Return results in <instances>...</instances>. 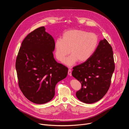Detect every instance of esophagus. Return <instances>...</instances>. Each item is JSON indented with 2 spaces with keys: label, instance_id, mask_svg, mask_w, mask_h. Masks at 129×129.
Returning <instances> with one entry per match:
<instances>
[{
  "label": "esophagus",
  "instance_id": "obj_1",
  "mask_svg": "<svg viewBox=\"0 0 129 129\" xmlns=\"http://www.w3.org/2000/svg\"><path fill=\"white\" fill-rule=\"evenodd\" d=\"M68 74L69 76H72V72H71V70L70 69H68Z\"/></svg>",
  "mask_w": 129,
  "mask_h": 129
}]
</instances>
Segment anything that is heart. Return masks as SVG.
I'll use <instances>...</instances> for the list:
<instances>
[{
	"label": "heart",
	"instance_id": "heart-1",
	"mask_svg": "<svg viewBox=\"0 0 129 129\" xmlns=\"http://www.w3.org/2000/svg\"><path fill=\"white\" fill-rule=\"evenodd\" d=\"M98 43V37L94 33L82 29L69 30L63 34L62 39L55 41V56L62 62L70 52L71 54L64 61L65 65L71 66L78 61L83 63L92 56Z\"/></svg>",
	"mask_w": 129,
	"mask_h": 129
}]
</instances>
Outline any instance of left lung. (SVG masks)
<instances>
[{"label": "left lung", "mask_w": 129, "mask_h": 129, "mask_svg": "<svg viewBox=\"0 0 129 129\" xmlns=\"http://www.w3.org/2000/svg\"><path fill=\"white\" fill-rule=\"evenodd\" d=\"M114 69L112 47L105 39L101 40L89 60L73 67L72 76L82 85L77 98L86 104L102 99L109 90Z\"/></svg>", "instance_id": "8db88e82"}]
</instances>
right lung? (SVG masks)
I'll return each instance as SVG.
<instances>
[{
	"label": "right lung",
	"instance_id": "right-lung-1",
	"mask_svg": "<svg viewBox=\"0 0 129 129\" xmlns=\"http://www.w3.org/2000/svg\"><path fill=\"white\" fill-rule=\"evenodd\" d=\"M54 50V39L42 26L26 37L18 52L16 69L19 86L35 104L50 101L56 84L67 76L68 69L55 60Z\"/></svg>",
	"mask_w": 129,
	"mask_h": 129
}]
</instances>
